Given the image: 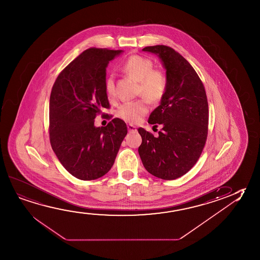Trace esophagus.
Returning a JSON list of instances; mask_svg holds the SVG:
<instances>
[{"mask_svg":"<svg viewBox=\"0 0 260 260\" xmlns=\"http://www.w3.org/2000/svg\"><path fill=\"white\" fill-rule=\"evenodd\" d=\"M127 127H128V131L129 132H136L137 131L136 127H135V126H133L132 124H128V126H127Z\"/></svg>","mask_w":260,"mask_h":260,"instance_id":"obj_1","label":"esophagus"}]
</instances>
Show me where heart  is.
Masks as SVG:
<instances>
[{
  "label": "heart",
  "mask_w": 260,
  "mask_h": 260,
  "mask_svg": "<svg viewBox=\"0 0 260 260\" xmlns=\"http://www.w3.org/2000/svg\"><path fill=\"white\" fill-rule=\"evenodd\" d=\"M151 59L134 55L129 56L121 66V70L140 82L139 92L153 103L159 102L168 89V76L161 69H154ZM104 89L109 99L115 97V87L112 76H108L104 83ZM148 112V101L145 98L127 102L120 105L116 115L128 123H137Z\"/></svg>",
  "instance_id": "obj_1"
}]
</instances>
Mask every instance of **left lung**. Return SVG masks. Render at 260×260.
<instances>
[{"instance_id": "8db88e82", "label": "left lung", "mask_w": 260, "mask_h": 260, "mask_svg": "<svg viewBox=\"0 0 260 260\" xmlns=\"http://www.w3.org/2000/svg\"><path fill=\"white\" fill-rule=\"evenodd\" d=\"M142 50L162 60L168 89L148 118V123L161 125L158 136L138 128L142 138L139 154L148 173L161 179H176L196 164L204 150L209 123L207 96L196 70L175 49L156 45Z\"/></svg>"}]
</instances>
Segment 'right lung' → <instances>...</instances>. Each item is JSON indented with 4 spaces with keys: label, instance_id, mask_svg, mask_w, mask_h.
I'll use <instances>...</instances> for the list:
<instances>
[{
    "label": "right lung",
    "instance_id": "1",
    "mask_svg": "<svg viewBox=\"0 0 260 260\" xmlns=\"http://www.w3.org/2000/svg\"><path fill=\"white\" fill-rule=\"evenodd\" d=\"M121 52L88 48L60 72L53 84L50 144L60 163L78 179H97L108 173L127 135L126 123L119 118L105 127L94 126L96 116L110 109L104 89L106 68Z\"/></svg>",
    "mask_w": 260,
    "mask_h": 260
}]
</instances>
